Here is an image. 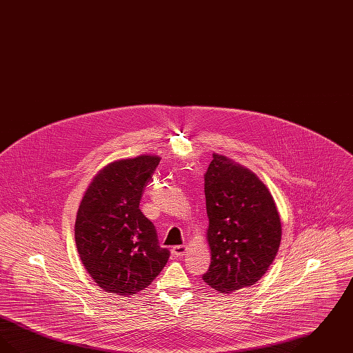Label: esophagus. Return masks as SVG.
I'll use <instances>...</instances> for the list:
<instances>
[{
	"label": "esophagus",
	"instance_id": "obj_1",
	"mask_svg": "<svg viewBox=\"0 0 353 353\" xmlns=\"http://www.w3.org/2000/svg\"><path fill=\"white\" fill-rule=\"evenodd\" d=\"M185 252H186V246H185V245H179V246H174V248L172 249V252H173L174 256H183Z\"/></svg>",
	"mask_w": 353,
	"mask_h": 353
}]
</instances>
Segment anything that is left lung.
I'll return each mask as SVG.
<instances>
[{
	"mask_svg": "<svg viewBox=\"0 0 353 353\" xmlns=\"http://www.w3.org/2000/svg\"><path fill=\"white\" fill-rule=\"evenodd\" d=\"M203 179L212 261L202 278L230 294L266 274L281 245V219L266 185L225 156L213 154Z\"/></svg>",
	"mask_w": 353,
	"mask_h": 353,
	"instance_id": "obj_1",
	"label": "left lung"
}]
</instances>
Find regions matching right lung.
Returning <instances> with one entry per match:
<instances>
[{
    "label": "right lung",
    "mask_w": 353,
    "mask_h": 353,
    "mask_svg": "<svg viewBox=\"0 0 353 353\" xmlns=\"http://www.w3.org/2000/svg\"><path fill=\"white\" fill-rule=\"evenodd\" d=\"M157 156L118 160L94 177L75 221V242L84 268L107 292L134 295L151 285L168 262L154 225L140 210Z\"/></svg>",
    "instance_id": "right-lung-1"
}]
</instances>
